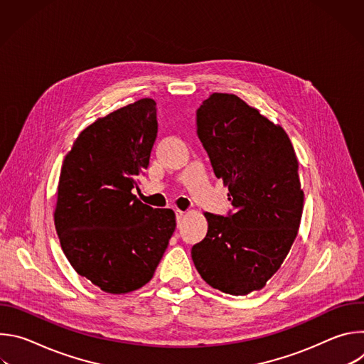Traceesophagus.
<instances>
[{"instance_id":"34e87169","label":"esophagus","mask_w":364,"mask_h":364,"mask_svg":"<svg viewBox=\"0 0 364 364\" xmlns=\"http://www.w3.org/2000/svg\"><path fill=\"white\" fill-rule=\"evenodd\" d=\"M183 216H184V212L183 210H176V219H177V222H180L181 219H183Z\"/></svg>"}]
</instances>
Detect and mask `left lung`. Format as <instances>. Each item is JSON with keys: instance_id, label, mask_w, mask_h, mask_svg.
Listing matches in <instances>:
<instances>
[{"instance_id": "8db88e82", "label": "left lung", "mask_w": 364, "mask_h": 364, "mask_svg": "<svg viewBox=\"0 0 364 364\" xmlns=\"http://www.w3.org/2000/svg\"><path fill=\"white\" fill-rule=\"evenodd\" d=\"M197 135L235 212L204 213L209 229L191 247L194 267L222 292L262 289L287 257L302 216L294 146L279 125L229 93L203 100Z\"/></svg>"}]
</instances>
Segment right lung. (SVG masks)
<instances>
[{
  "label": "right lung",
  "mask_w": 364,
  "mask_h": 364,
  "mask_svg": "<svg viewBox=\"0 0 364 364\" xmlns=\"http://www.w3.org/2000/svg\"><path fill=\"white\" fill-rule=\"evenodd\" d=\"M157 103L139 99L97 118L65 157L55 210L62 249L73 269L109 294L151 281L176 230L171 209L132 194L157 138Z\"/></svg>",
  "instance_id": "1"
}]
</instances>
